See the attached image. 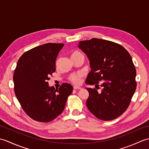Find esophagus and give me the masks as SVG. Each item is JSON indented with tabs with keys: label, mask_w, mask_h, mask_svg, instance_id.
<instances>
[{
	"label": "esophagus",
	"mask_w": 149,
	"mask_h": 149,
	"mask_svg": "<svg viewBox=\"0 0 149 149\" xmlns=\"http://www.w3.org/2000/svg\"><path fill=\"white\" fill-rule=\"evenodd\" d=\"M81 87L79 86H74V90H81Z\"/></svg>",
	"instance_id": "obj_1"
}]
</instances>
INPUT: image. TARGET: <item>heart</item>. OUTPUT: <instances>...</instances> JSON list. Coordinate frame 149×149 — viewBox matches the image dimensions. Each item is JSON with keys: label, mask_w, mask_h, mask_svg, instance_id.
<instances>
[{"label": "heart", "mask_w": 149, "mask_h": 149, "mask_svg": "<svg viewBox=\"0 0 149 149\" xmlns=\"http://www.w3.org/2000/svg\"><path fill=\"white\" fill-rule=\"evenodd\" d=\"M81 54L78 52V51H74L73 52L72 54V56H77V55H81ZM83 76V75L81 73H77V74H72L69 77V79L70 81L72 83L74 84H77L80 83L81 81V78Z\"/></svg>", "instance_id": "1"}]
</instances>
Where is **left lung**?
Here are the masks:
<instances>
[{
	"instance_id": "1",
	"label": "left lung",
	"mask_w": 149,
	"mask_h": 149,
	"mask_svg": "<svg viewBox=\"0 0 149 149\" xmlns=\"http://www.w3.org/2000/svg\"><path fill=\"white\" fill-rule=\"evenodd\" d=\"M78 47L87 55L91 68L85 83L102 87L99 92L86 88L88 109L102 120L118 118L127 110L136 88L131 55L120 44L102 39L81 41Z\"/></svg>"
}]
</instances>
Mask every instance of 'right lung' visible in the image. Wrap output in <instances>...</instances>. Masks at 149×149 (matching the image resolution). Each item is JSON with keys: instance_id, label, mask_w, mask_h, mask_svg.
I'll use <instances>...</instances> for the list:
<instances>
[{"instance_id": "add662e5", "label": "right lung", "mask_w": 149, "mask_h": 149, "mask_svg": "<svg viewBox=\"0 0 149 149\" xmlns=\"http://www.w3.org/2000/svg\"><path fill=\"white\" fill-rule=\"evenodd\" d=\"M63 43H48L34 47L21 56L13 75L15 95L30 118L49 122L65 109L73 86L63 83L55 89L49 86L50 75L56 71V59Z\"/></svg>"}]
</instances>
